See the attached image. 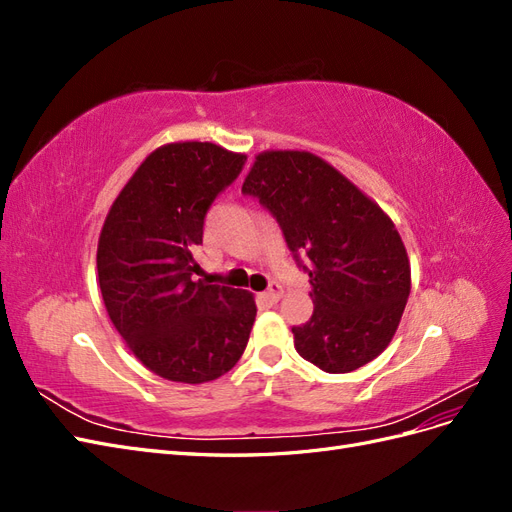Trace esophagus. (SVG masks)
<instances>
[{
  "mask_svg": "<svg viewBox=\"0 0 512 512\" xmlns=\"http://www.w3.org/2000/svg\"><path fill=\"white\" fill-rule=\"evenodd\" d=\"M282 294H284L282 284H280V282H271V284H269V288H267V292L262 294V297H265L269 303H277V301L282 299Z\"/></svg>",
  "mask_w": 512,
  "mask_h": 512,
  "instance_id": "esophagus-1",
  "label": "esophagus"
}]
</instances>
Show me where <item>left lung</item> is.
Here are the masks:
<instances>
[{
  "label": "left lung",
  "mask_w": 512,
  "mask_h": 512,
  "mask_svg": "<svg viewBox=\"0 0 512 512\" xmlns=\"http://www.w3.org/2000/svg\"><path fill=\"white\" fill-rule=\"evenodd\" d=\"M241 192L273 215L309 275L314 314L292 327L297 352L327 374L376 359L410 294L408 254L389 215L305 151L260 153Z\"/></svg>",
  "instance_id": "left-lung-1"
}]
</instances>
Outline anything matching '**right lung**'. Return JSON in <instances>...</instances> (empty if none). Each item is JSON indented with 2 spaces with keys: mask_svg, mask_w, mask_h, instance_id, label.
<instances>
[{
  "mask_svg": "<svg viewBox=\"0 0 512 512\" xmlns=\"http://www.w3.org/2000/svg\"><path fill=\"white\" fill-rule=\"evenodd\" d=\"M245 160L211 143L164 145L106 215L98 243L106 312L136 359L166 380L220 378L250 339L252 294L194 277L207 211Z\"/></svg>",
  "mask_w": 512,
  "mask_h": 512,
  "instance_id": "right-lung-1",
  "label": "right lung"
}]
</instances>
